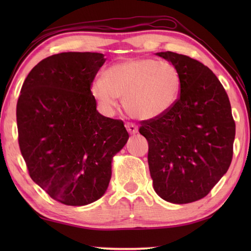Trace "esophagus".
<instances>
[{
    "label": "esophagus",
    "mask_w": 251,
    "mask_h": 251,
    "mask_svg": "<svg viewBox=\"0 0 251 251\" xmlns=\"http://www.w3.org/2000/svg\"><path fill=\"white\" fill-rule=\"evenodd\" d=\"M125 127H126V129L128 130L129 134H136V132H138V127L130 122H126Z\"/></svg>",
    "instance_id": "1"
}]
</instances>
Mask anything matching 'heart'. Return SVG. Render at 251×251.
I'll return each mask as SVG.
<instances>
[{"mask_svg":"<svg viewBox=\"0 0 251 251\" xmlns=\"http://www.w3.org/2000/svg\"><path fill=\"white\" fill-rule=\"evenodd\" d=\"M182 87L180 72L173 63L134 58L111 66L104 78H96L90 93L100 108L110 112L124 98L127 112L136 119L154 120L177 103Z\"/></svg>","mask_w":251,"mask_h":251,"instance_id":"obj_1","label":"heart"}]
</instances>
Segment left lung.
I'll list each match as a JSON object with an SVG mask.
<instances>
[{
	"mask_svg": "<svg viewBox=\"0 0 251 251\" xmlns=\"http://www.w3.org/2000/svg\"><path fill=\"white\" fill-rule=\"evenodd\" d=\"M178 69L182 87L166 114L141 122L153 188L174 204L205 197L230 167L235 121L226 89L209 68L177 52H157Z\"/></svg>",
	"mask_w": 251,
	"mask_h": 251,
	"instance_id": "8db88e82",
	"label": "left lung"
}]
</instances>
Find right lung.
I'll return each mask as SVG.
<instances>
[{"label": "right lung", "instance_id": "right-lung-1", "mask_svg": "<svg viewBox=\"0 0 251 251\" xmlns=\"http://www.w3.org/2000/svg\"><path fill=\"white\" fill-rule=\"evenodd\" d=\"M99 52H61L40 61L17 101L18 143L31 179L69 206L99 200L112 157L129 138L122 120L97 111L90 93L104 63Z\"/></svg>", "mask_w": 251, "mask_h": 251}]
</instances>
